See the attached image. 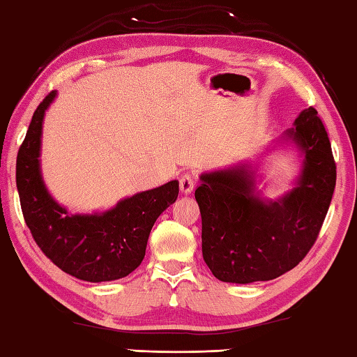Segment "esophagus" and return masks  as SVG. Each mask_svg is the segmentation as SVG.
I'll use <instances>...</instances> for the list:
<instances>
[{
    "label": "esophagus",
    "instance_id": "obj_1",
    "mask_svg": "<svg viewBox=\"0 0 357 357\" xmlns=\"http://www.w3.org/2000/svg\"><path fill=\"white\" fill-rule=\"evenodd\" d=\"M193 187H195V178H193L189 173H184L183 176L179 178L181 192H183L184 195H189V193L193 190Z\"/></svg>",
    "mask_w": 357,
    "mask_h": 357
}]
</instances>
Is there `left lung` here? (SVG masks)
<instances>
[{
    "instance_id": "1",
    "label": "left lung",
    "mask_w": 357,
    "mask_h": 357,
    "mask_svg": "<svg viewBox=\"0 0 357 357\" xmlns=\"http://www.w3.org/2000/svg\"><path fill=\"white\" fill-rule=\"evenodd\" d=\"M282 142L294 143L304 160L296 185L279 200L259 197L255 172L247 164L200 176L195 200L202 214V250L215 279H277L315 244L337 178L328 132L315 108L302 110Z\"/></svg>"
}]
</instances>
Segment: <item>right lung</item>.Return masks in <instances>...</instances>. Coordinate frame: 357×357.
Returning a JSON list of instances; mask_svg holds the SVG:
<instances>
[{"instance_id": "add662e5", "label": "right lung", "mask_w": 357, "mask_h": 357, "mask_svg": "<svg viewBox=\"0 0 357 357\" xmlns=\"http://www.w3.org/2000/svg\"><path fill=\"white\" fill-rule=\"evenodd\" d=\"M52 91L33 114L17 154V190L36 244L59 269L80 280L110 282L129 275L144 258L148 238L164 211L176 202L178 181L135 193L104 213L69 214L53 200L40 174V137Z\"/></svg>"}]
</instances>
